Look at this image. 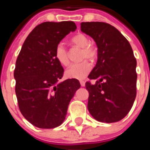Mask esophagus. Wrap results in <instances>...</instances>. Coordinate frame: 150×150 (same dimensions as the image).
Returning a JSON list of instances; mask_svg holds the SVG:
<instances>
[{
	"instance_id": "34e87169",
	"label": "esophagus",
	"mask_w": 150,
	"mask_h": 150,
	"mask_svg": "<svg viewBox=\"0 0 150 150\" xmlns=\"http://www.w3.org/2000/svg\"><path fill=\"white\" fill-rule=\"evenodd\" d=\"M80 84H81V86H85V85H86V82H85L84 81L81 80V81H80Z\"/></svg>"
}]
</instances>
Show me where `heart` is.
I'll return each instance as SVG.
<instances>
[{"label":"heart","mask_w":150,"mask_h":150,"mask_svg":"<svg viewBox=\"0 0 150 150\" xmlns=\"http://www.w3.org/2000/svg\"><path fill=\"white\" fill-rule=\"evenodd\" d=\"M71 42L75 46L82 48L81 59L95 60L97 57V48L94 44L89 43V37L83 33H79L73 36ZM54 56L59 63L62 65H68L69 63L68 50L62 43H59L55 47ZM91 71V64L86 60L79 63L71 64L66 69L65 75L71 79H82Z\"/></svg>","instance_id":"heart-1"}]
</instances>
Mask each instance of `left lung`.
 <instances>
[{
    "instance_id": "left-lung-1",
    "label": "left lung",
    "mask_w": 150,
    "mask_h": 150,
    "mask_svg": "<svg viewBox=\"0 0 150 150\" xmlns=\"http://www.w3.org/2000/svg\"><path fill=\"white\" fill-rule=\"evenodd\" d=\"M81 31L93 39L98 59L86 82L88 110L96 121L113 123L130 111L136 96V59L127 39L106 22H82Z\"/></svg>"
}]
</instances>
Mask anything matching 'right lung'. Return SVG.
I'll return each instance as SVG.
<instances>
[{
  "label": "right lung",
  "instance_id": "right-lung-1",
  "mask_svg": "<svg viewBox=\"0 0 150 150\" xmlns=\"http://www.w3.org/2000/svg\"><path fill=\"white\" fill-rule=\"evenodd\" d=\"M76 29L73 22H43L27 36L17 57L14 77L18 104L25 118L37 128L61 125L81 86L77 79L59 82L64 68L54 56L56 46Z\"/></svg>",
  "mask_w": 150,
  "mask_h": 150
}]
</instances>
